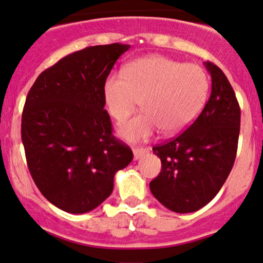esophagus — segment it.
Wrapping results in <instances>:
<instances>
[{
  "mask_svg": "<svg viewBox=\"0 0 263 263\" xmlns=\"http://www.w3.org/2000/svg\"><path fill=\"white\" fill-rule=\"evenodd\" d=\"M148 151H150V148H148V147H136V148H134V159L135 160L141 159L143 155L148 154Z\"/></svg>",
  "mask_w": 263,
  "mask_h": 263,
  "instance_id": "obj_1",
  "label": "esophagus"
}]
</instances>
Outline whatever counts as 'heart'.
I'll return each mask as SVG.
<instances>
[{
  "instance_id": "b5f03b06",
  "label": "heart",
  "mask_w": 263,
  "mask_h": 263,
  "mask_svg": "<svg viewBox=\"0 0 263 263\" xmlns=\"http://www.w3.org/2000/svg\"><path fill=\"white\" fill-rule=\"evenodd\" d=\"M209 88L208 74L200 65L151 55L128 63L123 76L107 77L103 99L117 122H123L141 101L142 112L118 129L123 140L137 142L159 129L165 135L185 131L205 107Z\"/></svg>"
}]
</instances>
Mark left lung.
<instances>
[{
  "instance_id": "8db88e82",
  "label": "left lung",
  "mask_w": 263,
  "mask_h": 263,
  "mask_svg": "<svg viewBox=\"0 0 263 263\" xmlns=\"http://www.w3.org/2000/svg\"><path fill=\"white\" fill-rule=\"evenodd\" d=\"M212 93L186 131L155 146L161 160L159 176L150 182L153 195L175 213L197 212L209 203L228 178L238 145L241 109L231 83L211 62Z\"/></svg>"
}]
</instances>
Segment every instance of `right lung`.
<instances>
[{"label": "right lung", "mask_w": 263, "mask_h": 263, "mask_svg": "<svg viewBox=\"0 0 263 263\" xmlns=\"http://www.w3.org/2000/svg\"><path fill=\"white\" fill-rule=\"evenodd\" d=\"M126 44L89 46L44 70L30 89L21 139L35 184L51 204L71 214L101 205L113 179L132 161L116 140L104 109L103 83Z\"/></svg>", "instance_id": "obj_1"}]
</instances>
